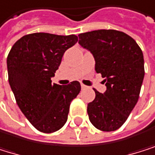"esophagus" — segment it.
<instances>
[{
    "label": "esophagus",
    "instance_id": "obj_1",
    "mask_svg": "<svg viewBox=\"0 0 155 155\" xmlns=\"http://www.w3.org/2000/svg\"><path fill=\"white\" fill-rule=\"evenodd\" d=\"M81 89H87V86H85V85H83V84H81Z\"/></svg>",
    "mask_w": 155,
    "mask_h": 155
}]
</instances>
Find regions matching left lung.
<instances>
[{
  "instance_id": "1",
  "label": "left lung",
  "mask_w": 155,
  "mask_h": 155,
  "mask_svg": "<svg viewBox=\"0 0 155 155\" xmlns=\"http://www.w3.org/2000/svg\"><path fill=\"white\" fill-rule=\"evenodd\" d=\"M78 43L95 59V70L104 78L106 91L94 89L88 104L91 124L103 131L118 129L135 107L144 78V59L140 46L127 34L114 29L93 30L78 35Z\"/></svg>"
}]
</instances>
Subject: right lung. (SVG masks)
I'll list each match as a JSON object with an SVG mask.
<instances>
[{
  "label": "right lung",
  "instance_id": "1",
  "mask_svg": "<svg viewBox=\"0 0 155 155\" xmlns=\"http://www.w3.org/2000/svg\"><path fill=\"white\" fill-rule=\"evenodd\" d=\"M77 41L76 35L32 33L19 38L7 56L8 80L16 104L41 132L63 127L70 104L81 90L78 81L61 86L51 80L64 51Z\"/></svg>",
  "mask_w": 155,
  "mask_h": 155
}]
</instances>
